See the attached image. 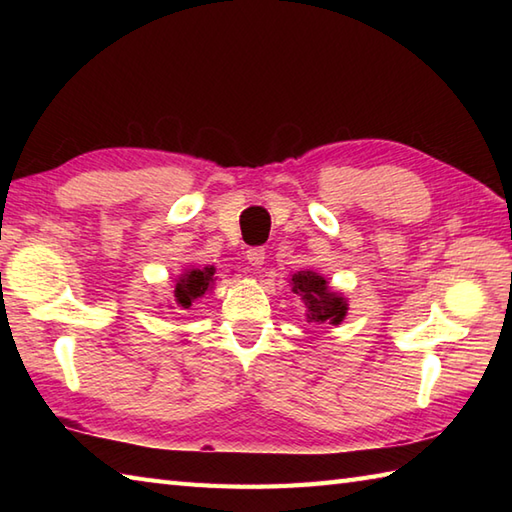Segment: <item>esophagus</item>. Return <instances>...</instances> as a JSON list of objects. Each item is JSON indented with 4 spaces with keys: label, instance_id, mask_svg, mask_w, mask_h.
Masks as SVG:
<instances>
[{
    "label": "esophagus",
    "instance_id": "obj_1",
    "mask_svg": "<svg viewBox=\"0 0 512 512\" xmlns=\"http://www.w3.org/2000/svg\"><path fill=\"white\" fill-rule=\"evenodd\" d=\"M246 259H248V264L253 266L255 270H259L264 266V259H266V250L264 248H250L248 253H246Z\"/></svg>",
    "mask_w": 512,
    "mask_h": 512
}]
</instances>
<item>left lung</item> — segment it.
I'll use <instances>...</instances> for the list:
<instances>
[{
  "label": "left lung",
  "instance_id": "obj_1",
  "mask_svg": "<svg viewBox=\"0 0 512 512\" xmlns=\"http://www.w3.org/2000/svg\"><path fill=\"white\" fill-rule=\"evenodd\" d=\"M290 286L306 306L308 323L341 325L347 317L350 303H347L343 292L330 288V281L321 273H314L310 268L297 270L295 275H290Z\"/></svg>",
  "mask_w": 512,
  "mask_h": 512
}]
</instances>
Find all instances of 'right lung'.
I'll list each match as a JSON object with an SVG mask.
<instances>
[{"label": "right lung", "instance_id": "1", "mask_svg": "<svg viewBox=\"0 0 512 512\" xmlns=\"http://www.w3.org/2000/svg\"><path fill=\"white\" fill-rule=\"evenodd\" d=\"M215 268L213 266H189L173 279V306L169 308H182L189 310L193 301L202 299L206 292H211L215 286Z\"/></svg>", "mask_w": 512, "mask_h": 512}]
</instances>
